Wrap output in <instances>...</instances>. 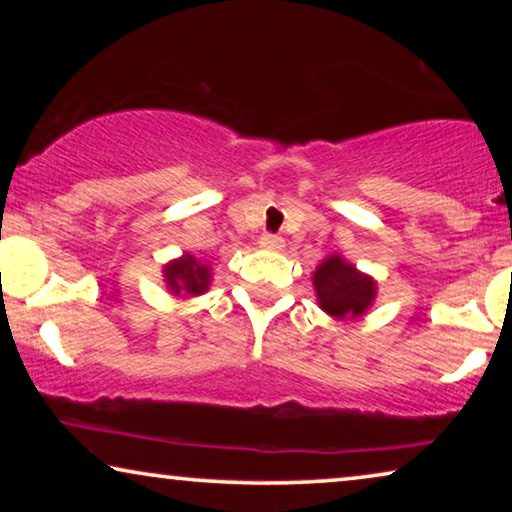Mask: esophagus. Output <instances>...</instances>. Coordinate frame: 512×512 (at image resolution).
<instances>
[{"mask_svg":"<svg viewBox=\"0 0 512 512\" xmlns=\"http://www.w3.org/2000/svg\"><path fill=\"white\" fill-rule=\"evenodd\" d=\"M261 247H263V249H270V251H279V249L284 247V240H282V237H277V235L265 233V235L261 237Z\"/></svg>","mask_w":512,"mask_h":512,"instance_id":"1","label":"esophagus"}]
</instances>
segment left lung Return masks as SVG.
<instances>
[{
    "mask_svg": "<svg viewBox=\"0 0 512 512\" xmlns=\"http://www.w3.org/2000/svg\"><path fill=\"white\" fill-rule=\"evenodd\" d=\"M312 286L321 310L338 321L363 317L377 298L375 279L340 254H328L317 265Z\"/></svg>",
    "mask_w": 512,
    "mask_h": 512,
    "instance_id": "1",
    "label": "left lung"
}]
</instances>
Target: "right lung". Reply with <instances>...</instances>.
<instances>
[{
    "label": "right lung",
    "mask_w": 512,
    "mask_h": 512,
    "mask_svg": "<svg viewBox=\"0 0 512 512\" xmlns=\"http://www.w3.org/2000/svg\"><path fill=\"white\" fill-rule=\"evenodd\" d=\"M163 282L172 296L198 298L212 286V265L186 251L163 265Z\"/></svg>",
    "instance_id": "obj_1"
}]
</instances>
